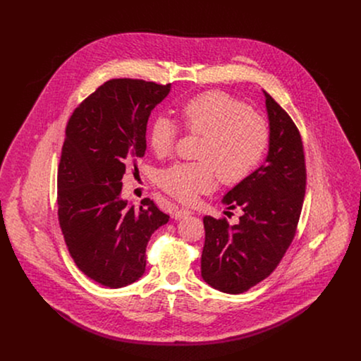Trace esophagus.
<instances>
[{
	"label": "esophagus",
	"mask_w": 361,
	"mask_h": 361,
	"mask_svg": "<svg viewBox=\"0 0 361 361\" xmlns=\"http://www.w3.org/2000/svg\"><path fill=\"white\" fill-rule=\"evenodd\" d=\"M190 214H192V211H190V209H188V208H179V207H176V208L173 209V212H172V216H173L175 219H183V218L189 216Z\"/></svg>",
	"instance_id": "esophagus-1"
}]
</instances>
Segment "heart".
<instances>
[{"instance_id": "b5f03b06", "label": "heart", "mask_w": 361, "mask_h": 361, "mask_svg": "<svg viewBox=\"0 0 361 361\" xmlns=\"http://www.w3.org/2000/svg\"><path fill=\"white\" fill-rule=\"evenodd\" d=\"M183 126L204 135L199 162H179L159 173V185L171 196L190 203L200 193L209 192L219 175L225 183H238L247 178L259 164L269 142L265 119L250 111L247 104L232 96L211 90L180 106ZM176 125L164 115L153 119L149 143L158 157L173 152Z\"/></svg>"}]
</instances>
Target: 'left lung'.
I'll return each mask as SVG.
<instances>
[{
	"instance_id": "1",
	"label": "left lung",
	"mask_w": 361,
	"mask_h": 361,
	"mask_svg": "<svg viewBox=\"0 0 361 361\" xmlns=\"http://www.w3.org/2000/svg\"><path fill=\"white\" fill-rule=\"evenodd\" d=\"M269 128L264 164L235 185L222 199L229 209L240 207L239 222L203 218L206 242L202 276L211 288L231 295L265 279L290 246L306 193V165L300 133L267 92Z\"/></svg>"
}]
</instances>
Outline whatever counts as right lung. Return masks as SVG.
Listing matches in <instances>:
<instances>
[{
    "instance_id": "add662e5",
    "label": "right lung",
    "mask_w": 361,
    "mask_h": 361,
    "mask_svg": "<svg viewBox=\"0 0 361 361\" xmlns=\"http://www.w3.org/2000/svg\"><path fill=\"white\" fill-rule=\"evenodd\" d=\"M171 85L137 79L105 82L72 114L58 168V218L78 268L112 289L136 282L146 247L169 215L153 200L122 199L126 164L146 153L152 111Z\"/></svg>"
}]
</instances>
